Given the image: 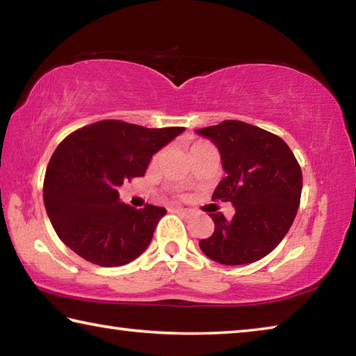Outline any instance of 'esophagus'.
<instances>
[{"instance_id": "34e87169", "label": "esophagus", "mask_w": 356, "mask_h": 356, "mask_svg": "<svg viewBox=\"0 0 356 356\" xmlns=\"http://www.w3.org/2000/svg\"><path fill=\"white\" fill-rule=\"evenodd\" d=\"M174 212H176V213H180V215H184V216H191V215H193L191 210H188V209H182V207H176V209H174Z\"/></svg>"}]
</instances>
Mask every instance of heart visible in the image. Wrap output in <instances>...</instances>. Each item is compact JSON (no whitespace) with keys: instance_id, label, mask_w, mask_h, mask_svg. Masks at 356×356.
I'll return each mask as SVG.
<instances>
[{"instance_id":"1","label":"heart","mask_w":356,"mask_h":356,"mask_svg":"<svg viewBox=\"0 0 356 356\" xmlns=\"http://www.w3.org/2000/svg\"><path fill=\"white\" fill-rule=\"evenodd\" d=\"M196 146H201V143L200 144H195V146H193V147H196Z\"/></svg>"}]
</instances>
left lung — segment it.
I'll return each mask as SVG.
<instances>
[{"label":"left lung","mask_w":356,"mask_h":356,"mask_svg":"<svg viewBox=\"0 0 356 356\" xmlns=\"http://www.w3.org/2000/svg\"><path fill=\"white\" fill-rule=\"evenodd\" d=\"M196 134L215 144L226 172L212 200L236 209L232 220L209 213L215 231L200 248L222 265L256 262L280 245L297 215L303 186L298 161L280 136L240 120Z\"/></svg>","instance_id":"1"}]
</instances>
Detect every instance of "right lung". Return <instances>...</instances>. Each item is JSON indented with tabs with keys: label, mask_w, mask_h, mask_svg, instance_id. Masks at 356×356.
Returning a JSON list of instances; mask_svg holds the SVG:
<instances>
[{
	"label": "right lung",
	"mask_w": 356,
	"mask_h": 356,
	"mask_svg": "<svg viewBox=\"0 0 356 356\" xmlns=\"http://www.w3.org/2000/svg\"><path fill=\"white\" fill-rule=\"evenodd\" d=\"M184 130L100 120L65 138L44 180L45 210L58 237L100 267H120L141 256L166 209H134L120 202L118 190L144 176L152 155Z\"/></svg>",
	"instance_id": "right-lung-1"
}]
</instances>
